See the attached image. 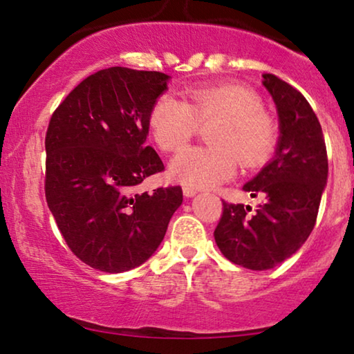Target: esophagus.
Wrapping results in <instances>:
<instances>
[{"mask_svg":"<svg viewBox=\"0 0 354 354\" xmlns=\"http://www.w3.org/2000/svg\"><path fill=\"white\" fill-rule=\"evenodd\" d=\"M183 195H185L187 198H192L196 195V188L193 187H183Z\"/></svg>","mask_w":354,"mask_h":354,"instance_id":"esophagus-1","label":"esophagus"}]
</instances>
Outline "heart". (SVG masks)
I'll return each instance as SVG.
<instances>
[{
  "label": "heart",
  "mask_w": 354,
  "mask_h": 354,
  "mask_svg": "<svg viewBox=\"0 0 354 354\" xmlns=\"http://www.w3.org/2000/svg\"><path fill=\"white\" fill-rule=\"evenodd\" d=\"M187 101L162 95L149 114L153 137L164 151H174L196 133L200 124L216 120L207 140L212 147L182 149L169 171L177 182L193 188L216 187L243 167L263 164L272 151L277 125L263 109L256 91L236 84L200 85L185 90Z\"/></svg>",
  "instance_id": "b5f03b06"
}]
</instances>
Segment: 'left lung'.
<instances>
[{
    "label": "left lung",
    "mask_w": 354,
    "mask_h": 354,
    "mask_svg": "<svg viewBox=\"0 0 354 354\" xmlns=\"http://www.w3.org/2000/svg\"><path fill=\"white\" fill-rule=\"evenodd\" d=\"M263 79L277 108L280 137L272 161L243 190L264 203L251 212L222 201L214 230L221 253L251 270L272 269L301 248L316 224L328 174L321 124L306 98L274 74Z\"/></svg>",
    "instance_id": "left-lung-1"
}]
</instances>
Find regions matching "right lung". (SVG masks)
<instances>
[{
  "instance_id": "1",
  "label": "right lung",
  "mask_w": 354,
  "mask_h": 354,
  "mask_svg": "<svg viewBox=\"0 0 354 354\" xmlns=\"http://www.w3.org/2000/svg\"><path fill=\"white\" fill-rule=\"evenodd\" d=\"M169 75L109 67L82 80L57 106L46 130L45 195L67 246L103 272L143 264L182 205V188L137 192L162 172L147 147L149 114Z\"/></svg>"
}]
</instances>
